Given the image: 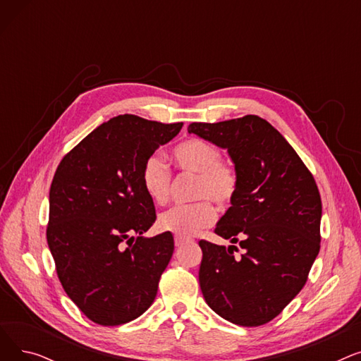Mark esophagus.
<instances>
[{"label": "esophagus", "instance_id": "34e87169", "mask_svg": "<svg viewBox=\"0 0 361 361\" xmlns=\"http://www.w3.org/2000/svg\"><path fill=\"white\" fill-rule=\"evenodd\" d=\"M174 241H176V245H177V247H180V245H183V244L188 243V240H187V238H184V237H176V238H174Z\"/></svg>", "mask_w": 361, "mask_h": 361}]
</instances>
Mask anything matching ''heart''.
Here are the masks:
<instances>
[{
    "label": "heart",
    "mask_w": 361,
    "mask_h": 361,
    "mask_svg": "<svg viewBox=\"0 0 361 361\" xmlns=\"http://www.w3.org/2000/svg\"><path fill=\"white\" fill-rule=\"evenodd\" d=\"M173 158L181 173L196 176L192 196L200 200L162 212L158 226L177 237H192L214 224L216 212L211 200L221 207L233 203L240 188V173L233 162L221 159L218 146L197 137L178 143L173 149ZM140 180L145 193L155 204L168 202L173 173L158 152L145 159Z\"/></svg>",
    "instance_id": "obj_1"
}]
</instances>
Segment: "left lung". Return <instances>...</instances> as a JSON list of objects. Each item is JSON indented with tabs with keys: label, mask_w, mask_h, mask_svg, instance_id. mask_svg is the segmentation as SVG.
Masks as SVG:
<instances>
[{
	"label": "left lung",
	"mask_w": 361,
	"mask_h": 361,
	"mask_svg": "<svg viewBox=\"0 0 361 361\" xmlns=\"http://www.w3.org/2000/svg\"><path fill=\"white\" fill-rule=\"evenodd\" d=\"M188 133L228 150L240 173L238 193L215 234L243 253L235 258L237 245L199 241L203 297L235 325L268 324L305 287L320 250L316 181L281 133L257 116L192 123Z\"/></svg>",
	"instance_id": "1"
}]
</instances>
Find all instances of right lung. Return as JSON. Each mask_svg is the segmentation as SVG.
Instances as JSON below:
<instances>
[{"instance_id": "1", "label": "right lung", "mask_w": 361, "mask_h": 361, "mask_svg": "<svg viewBox=\"0 0 361 361\" xmlns=\"http://www.w3.org/2000/svg\"><path fill=\"white\" fill-rule=\"evenodd\" d=\"M181 127L131 114L114 117L74 146L55 171L48 245L64 291L94 324H127L157 297L174 237H143L157 212L140 173L145 159Z\"/></svg>"}]
</instances>
